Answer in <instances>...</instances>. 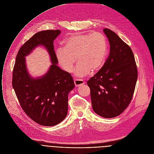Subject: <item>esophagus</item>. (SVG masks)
<instances>
[{"label": "esophagus", "mask_w": 154, "mask_h": 154, "mask_svg": "<svg viewBox=\"0 0 154 154\" xmlns=\"http://www.w3.org/2000/svg\"><path fill=\"white\" fill-rule=\"evenodd\" d=\"M74 82H75V84L76 87H79L85 84V82L82 79H75Z\"/></svg>", "instance_id": "esophagus-1"}]
</instances>
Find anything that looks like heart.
Here are the masks:
<instances>
[{"instance_id": "obj_1", "label": "heart", "mask_w": 154, "mask_h": 154, "mask_svg": "<svg viewBox=\"0 0 154 154\" xmlns=\"http://www.w3.org/2000/svg\"><path fill=\"white\" fill-rule=\"evenodd\" d=\"M64 43V47L56 50V56L59 65L67 72H73L76 60L79 63L74 72L78 77H84L91 70L98 71L103 66L108 44L103 33H76L66 38Z\"/></svg>"}]
</instances>
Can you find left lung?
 <instances>
[{"label": "left lung", "mask_w": 154, "mask_h": 154, "mask_svg": "<svg viewBox=\"0 0 154 154\" xmlns=\"http://www.w3.org/2000/svg\"><path fill=\"white\" fill-rule=\"evenodd\" d=\"M103 32L109 42V54L103 67L87 83L94 112L111 118L119 115L131 103L138 72L130 47L112 30L104 28Z\"/></svg>", "instance_id": "8db88e82"}]
</instances>
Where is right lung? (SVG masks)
<instances>
[{
    "label": "right lung",
    "instance_id": "right-lung-1",
    "mask_svg": "<svg viewBox=\"0 0 154 154\" xmlns=\"http://www.w3.org/2000/svg\"><path fill=\"white\" fill-rule=\"evenodd\" d=\"M60 33L50 29L35 34L19 50L13 69L12 85L22 109L44 126H55L66 118L69 94L75 88L71 75L57 66L53 41ZM40 46L48 51L52 64L44 75L33 77L28 72L25 57Z\"/></svg>",
    "mask_w": 154,
    "mask_h": 154
}]
</instances>
